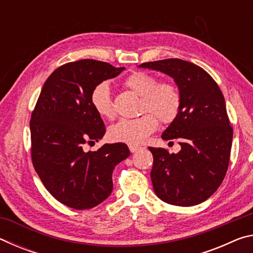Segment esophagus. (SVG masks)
I'll list each match as a JSON object with an SVG mask.
<instances>
[{
	"instance_id": "1",
	"label": "esophagus",
	"mask_w": 253,
	"mask_h": 253,
	"mask_svg": "<svg viewBox=\"0 0 253 253\" xmlns=\"http://www.w3.org/2000/svg\"><path fill=\"white\" fill-rule=\"evenodd\" d=\"M139 149H140V147L137 146V145H129V151L131 153H135L137 151H139Z\"/></svg>"
}]
</instances>
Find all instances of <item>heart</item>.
Segmentation results:
<instances>
[{"mask_svg": "<svg viewBox=\"0 0 253 253\" xmlns=\"http://www.w3.org/2000/svg\"><path fill=\"white\" fill-rule=\"evenodd\" d=\"M124 87L142 98V116L134 119H122L108 129V138L114 143L129 145L142 144L156 130L158 119L163 124L172 123L181 109L182 96L177 85L170 81H158L148 72L135 71L126 77ZM91 105L101 118L113 119L115 109L110 88L107 83L97 84L91 92Z\"/></svg>", "mask_w": 253, "mask_h": 253, "instance_id": "obj_1", "label": "heart"}]
</instances>
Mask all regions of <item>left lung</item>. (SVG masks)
I'll list each match as a JSON object with an SVG mask.
<instances>
[{
  "label": "left lung",
  "mask_w": 253,
  "mask_h": 253,
  "mask_svg": "<svg viewBox=\"0 0 253 253\" xmlns=\"http://www.w3.org/2000/svg\"><path fill=\"white\" fill-rule=\"evenodd\" d=\"M139 68L172 77L182 96L177 117L162 134L165 140L178 138L181 151L169 154L148 147L154 191L172 205L202 203L221 185L230 161L233 129L222 91L204 69L181 59L145 62Z\"/></svg>",
  "instance_id": "left-lung-1"
}]
</instances>
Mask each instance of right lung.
I'll use <instances>...</instances> for the list:
<instances>
[{
	"label": "right lung",
	"mask_w": 253,
	"mask_h": 253,
	"mask_svg": "<svg viewBox=\"0 0 253 253\" xmlns=\"http://www.w3.org/2000/svg\"><path fill=\"white\" fill-rule=\"evenodd\" d=\"M125 68L92 59L66 63L43 84L30 121L31 157L44 187L76 210L97 207L113 191V172L130 155L123 143L85 153V143L102 138L106 128L91 105V92Z\"/></svg>",
	"instance_id": "1"
}]
</instances>
